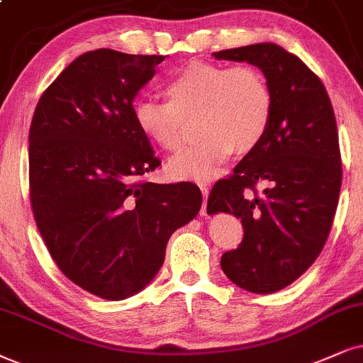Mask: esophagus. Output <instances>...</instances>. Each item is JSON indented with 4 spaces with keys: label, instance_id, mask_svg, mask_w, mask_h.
Listing matches in <instances>:
<instances>
[{
    "label": "esophagus",
    "instance_id": "1",
    "mask_svg": "<svg viewBox=\"0 0 363 363\" xmlns=\"http://www.w3.org/2000/svg\"><path fill=\"white\" fill-rule=\"evenodd\" d=\"M201 187V192H203L204 196V203H203V208H201V214L206 216L208 214V196H209V187L208 184H199Z\"/></svg>",
    "mask_w": 363,
    "mask_h": 363
}]
</instances>
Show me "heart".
Returning a JSON list of instances; mask_svg holds the SVG:
<instances>
[{"mask_svg":"<svg viewBox=\"0 0 363 363\" xmlns=\"http://www.w3.org/2000/svg\"><path fill=\"white\" fill-rule=\"evenodd\" d=\"M166 94L169 100H137L134 118L142 134L174 152L184 144L187 118L197 116L203 139L167 164L179 181H213L235 149H255L272 122V90L253 67L192 62L166 82Z\"/></svg>","mask_w":363,"mask_h":363,"instance_id":"heart-1","label":"heart"}]
</instances>
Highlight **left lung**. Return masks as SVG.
Listing matches in <instances>:
<instances>
[{
  "mask_svg": "<svg viewBox=\"0 0 363 363\" xmlns=\"http://www.w3.org/2000/svg\"><path fill=\"white\" fill-rule=\"evenodd\" d=\"M263 72L273 113L263 140L216 182L208 213H228L245 228L240 247L221 258L242 290L268 295L300 278L318 258L332 228L342 186V160L332 102L322 80L277 43L213 53ZM264 182V196L247 189Z\"/></svg>",
  "mask_w": 363,
  "mask_h": 363,
  "instance_id": "1",
  "label": "left lung"
}]
</instances>
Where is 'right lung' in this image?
<instances>
[{"instance_id": "add662e5", "label": "right lung", "mask_w": 363, "mask_h": 363, "mask_svg": "<svg viewBox=\"0 0 363 363\" xmlns=\"http://www.w3.org/2000/svg\"><path fill=\"white\" fill-rule=\"evenodd\" d=\"M166 58L108 48L80 55L43 91L31 121L36 224L63 274L105 300L144 290L169 238L203 204L191 182H134L160 160L132 104Z\"/></svg>"}]
</instances>
